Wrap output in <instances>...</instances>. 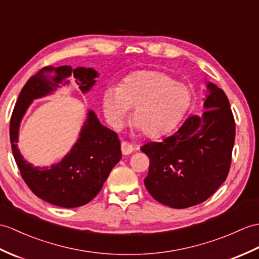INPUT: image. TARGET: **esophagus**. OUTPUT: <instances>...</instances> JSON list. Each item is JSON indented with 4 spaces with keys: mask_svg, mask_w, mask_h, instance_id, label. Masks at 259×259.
Instances as JSON below:
<instances>
[{
    "mask_svg": "<svg viewBox=\"0 0 259 259\" xmlns=\"http://www.w3.org/2000/svg\"><path fill=\"white\" fill-rule=\"evenodd\" d=\"M134 146L132 144H130L129 142H125V141H122L121 142V151H122V154L124 155H128L130 153L134 152Z\"/></svg>",
    "mask_w": 259,
    "mask_h": 259,
    "instance_id": "1",
    "label": "esophagus"
}]
</instances>
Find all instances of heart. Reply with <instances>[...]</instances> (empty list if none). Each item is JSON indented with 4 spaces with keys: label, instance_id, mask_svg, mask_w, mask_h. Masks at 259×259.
I'll list each match as a JSON object with an SVG mask.
<instances>
[{
    "label": "heart",
    "instance_id": "heart-1",
    "mask_svg": "<svg viewBox=\"0 0 259 259\" xmlns=\"http://www.w3.org/2000/svg\"><path fill=\"white\" fill-rule=\"evenodd\" d=\"M192 102L190 88L163 71L141 70L127 76L118 89L106 90L105 116L113 128L122 127L128 109L134 108L131 123L149 138L170 132L181 121Z\"/></svg>",
    "mask_w": 259,
    "mask_h": 259
}]
</instances>
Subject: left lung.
I'll list each match as a JSON object with an SVG mask.
<instances>
[{
	"label": "left lung",
	"instance_id": "8db88e82",
	"mask_svg": "<svg viewBox=\"0 0 259 259\" xmlns=\"http://www.w3.org/2000/svg\"><path fill=\"white\" fill-rule=\"evenodd\" d=\"M203 107V115L189 117L174 135L141 147L150 159L144 185L153 198L173 208L206 201L230 171L235 141L230 101L208 81Z\"/></svg>",
	"mask_w": 259,
	"mask_h": 259
}]
</instances>
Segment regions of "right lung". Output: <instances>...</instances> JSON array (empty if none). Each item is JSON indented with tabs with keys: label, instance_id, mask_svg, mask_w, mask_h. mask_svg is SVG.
<instances>
[{
	"label": "right lung",
	"instance_id": "1",
	"mask_svg": "<svg viewBox=\"0 0 259 259\" xmlns=\"http://www.w3.org/2000/svg\"><path fill=\"white\" fill-rule=\"evenodd\" d=\"M82 94L88 93L99 74L93 68L59 66L41 68L24 85L10 121L12 151L21 176L33 193L41 200L59 207L85 205L97 195L112 167L121 159L120 140L115 131L102 125L93 110H88L76 143L70 151L51 166H34L23 158L19 148V131L22 119L34 99L45 97L63 86L68 78Z\"/></svg>",
	"mask_w": 259,
	"mask_h": 259
}]
</instances>
